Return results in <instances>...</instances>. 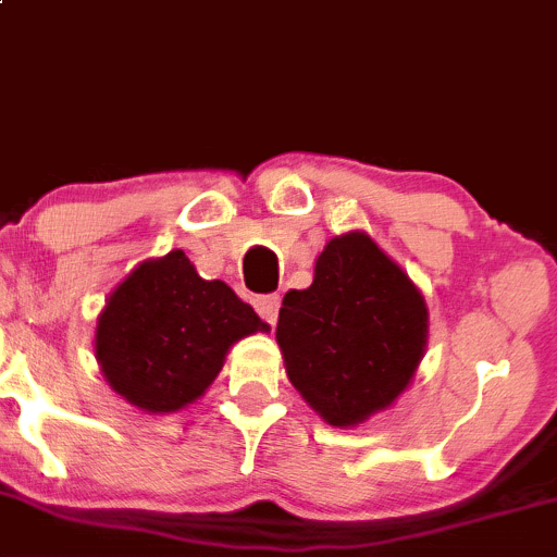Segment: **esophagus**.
Wrapping results in <instances>:
<instances>
[{
	"instance_id": "obj_1",
	"label": "esophagus",
	"mask_w": 557,
	"mask_h": 557,
	"mask_svg": "<svg viewBox=\"0 0 557 557\" xmlns=\"http://www.w3.org/2000/svg\"><path fill=\"white\" fill-rule=\"evenodd\" d=\"M252 305H255V310L260 312V318L265 323H276V318H278V308H281V297L278 295H262V297H255L252 299Z\"/></svg>"
}]
</instances>
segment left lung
<instances>
[{"label":"left lung","instance_id":"left-lung-1","mask_svg":"<svg viewBox=\"0 0 557 557\" xmlns=\"http://www.w3.org/2000/svg\"><path fill=\"white\" fill-rule=\"evenodd\" d=\"M429 310L418 286L362 231L334 236L308 289L286 292L276 342L286 376L331 426H358L408 389Z\"/></svg>","mask_w":557,"mask_h":557}]
</instances>
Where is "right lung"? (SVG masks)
Masks as SVG:
<instances>
[{
  "mask_svg": "<svg viewBox=\"0 0 557 557\" xmlns=\"http://www.w3.org/2000/svg\"><path fill=\"white\" fill-rule=\"evenodd\" d=\"M268 331L223 281H205L181 249L144 260L97 318V360L121 397L147 413H176L221 373L228 349Z\"/></svg>",
  "mask_w": 557,
  "mask_h": 557,
  "instance_id": "1",
  "label": "right lung"
}]
</instances>
